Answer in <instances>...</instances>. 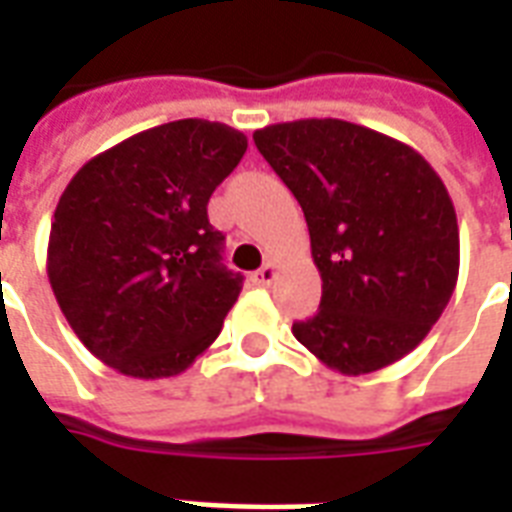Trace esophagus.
<instances>
[{
  "label": "esophagus",
  "instance_id": "esophagus-1",
  "mask_svg": "<svg viewBox=\"0 0 512 512\" xmlns=\"http://www.w3.org/2000/svg\"><path fill=\"white\" fill-rule=\"evenodd\" d=\"M274 277H277V266L268 260V263H263V268H257L255 274H252V282H255V285H260V288H266V285H271V282H274Z\"/></svg>",
  "mask_w": 512,
  "mask_h": 512
}]
</instances>
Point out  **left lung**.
Segmentation results:
<instances>
[{
  "label": "left lung",
  "mask_w": 512,
  "mask_h": 512,
  "mask_svg": "<svg viewBox=\"0 0 512 512\" xmlns=\"http://www.w3.org/2000/svg\"><path fill=\"white\" fill-rule=\"evenodd\" d=\"M299 200L321 271V307L293 334L323 365L365 376L414 351L458 282V219L414 147L345 120L255 131Z\"/></svg>",
  "instance_id": "obj_1"
}]
</instances>
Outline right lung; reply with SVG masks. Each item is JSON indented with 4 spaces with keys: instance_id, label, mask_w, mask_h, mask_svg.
<instances>
[{
    "instance_id": "1",
    "label": "right lung",
    "mask_w": 512,
    "mask_h": 512,
    "mask_svg": "<svg viewBox=\"0 0 512 512\" xmlns=\"http://www.w3.org/2000/svg\"><path fill=\"white\" fill-rule=\"evenodd\" d=\"M244 153L241 131L189 117L90 158L62 191L49 282L104 365L178 376L219 337L244 277L222 263L208 200Z\"/></svg>"
}]
</instances>
